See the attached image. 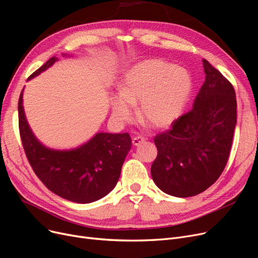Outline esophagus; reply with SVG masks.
Segmentation results:
<instances>
[{
	"label": "esophagus",
	"instance_id": "obj_1",
	"mask_svg": "<svg viewBox=\"0 0 258 258\" xmlns=\"http://www.w3.org/2000/svg\"><path fill=\"white\" fill-rule=\"evenodd\" d=\"M145 141V138L141 137V136H137V137H134L133 140H132V143L133 145H135V147H137V145H140L141 143H143Z\"/></svg>",
	"mask_w": 258,
	"mask_h": 258
}]
</instances>
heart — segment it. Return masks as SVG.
<instances>
[{
	"instance_id": "heart-1",
	"label": "heart",
	"mask_w": 258,
	"mask_h": 258,
	"mask_svg": "<svg viewBox=\"0 0 258 258\" xmlns=\"http://www.w3.org/2000/svg\"><path fill=\"white\" fill-rule=\"evenodd\" d=\"M192 92V76L184 67L160 59L143 60L123 75L120 93L110 100L111 115L122 124L131 122L139 103L140 118L163 128L182 115Z\"/></svg>"
}]
</instances>
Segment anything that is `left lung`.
Here are the masks:
<instances>
[{"mask_svg": "<svg viewBox=\"0 0 258 258\" xmlns=\"http://www.w3.org/2000/svg\"><path fill=\"white\" fill-rule=\"evenodd\" d=\"M203 65L206 79L193 108L154 138L158 155L151 167L153 180L175 197L195 196L217 180L228 162L236 125L232 84L207 60Z\"/></svg>", "mask_w": 258, "mask_h": 258, "instance_id": "1", "label": "left lung"}]
</instances>
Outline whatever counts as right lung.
Returning <instances> with one entry per match:
<instances>
[{
	"mask_svg": "<svg viewBox=\"0 0 258 258\" xmlns=\"http://www.w3.org/2000/svg\"><path fill=\"white\" fill-rule=\"evenodd\" d=\"M62 57L70 58L72 54L62 53ZM58 61V58H50L28 78V81ZM23 93L24 88L18 107L21 139L28 161L40 180L52 193L77 204L94 203L113 191L132 148L128 134L98 132L74 149H50L37 138L29 125Z\"/></svg>",
	"mask_w": 258,
	"mask_h": 258,
	"instance_id": "1",
	"label": "right lung"
}]
</instances>
